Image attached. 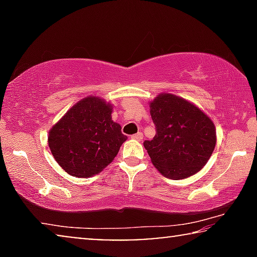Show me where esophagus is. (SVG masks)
<instances>
[{
	"instance_id": "1",
	"label": "esophagus",
	"mask_w": 257,
	"mask_h": 257,
	"mask_svg": "<svg viewBox=\"0 0 257 257\" xmlns=\"http://www.w3.org/2000/svg\"><path fill=\"white\" fill-rule=\"evenodd\" d=\"M131 138L132 139H136V140H139V142H140V140H143L144 136H143L142 132H138V133H136V135H132Z\"/></svg>"
}]
</instances>
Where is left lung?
Returning <instances> with one entry per match:
<instances>
[{"label": "left lung", "mask_w": 257, "mask_h": 257, "mask_svg": "<svg viewBox=\"0 0 257 257\" xmlns=\"http://www.w3.org/2000/svg\"><path fill=\"white\" fill-rule=\"evenodd\" d=\"M156 136L144 146L152 164L168 179H186L207 164L216 144L214 122L196 105L171 93L150 103Z\"/></svg>", "instance_id": "1"}]
</instances>
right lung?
I'll use <instances>...</instances> for the list:
<instances>
[{"mask_svg":"<svg viewBox=\"0 0 257 257\" xmlns=\"http://www.w3.org/2000/svg\"><path fill=\"white\" fill-rule=\"evenodd\" d=\"M112 105L89 96L76 103L49 131L48 144L66 173L89 178L100 173L117 156L127 137L112 120Z\"/></svg>","mask_w":257,"mask_h":257,"instance_id":"obj_1","label":"right lung"}]
</instances>
